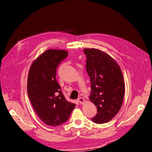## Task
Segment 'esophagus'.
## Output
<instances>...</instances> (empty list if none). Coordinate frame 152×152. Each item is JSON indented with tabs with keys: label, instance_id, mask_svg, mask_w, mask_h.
I'll list each match as a JSON object with an SVG mask.
<instances>
[{
	"label": "esophagus",
	"instance_id": "esophagus-1",
	"mask_svg": "<svg viewBox=\"0 0 152 152\" xmlns=\"http://www.w3.org/2000/svg\"><path fill=\"white\" fill-rule=\"evenodd\" d=\"M77 100H78V102H79L80 104H83V103H84V102H85L84 99L83 98H82V97L79 98H78Z\"/></svg>",
	"mask_w": 152,
	"mask_h": 152
}]
</instances>
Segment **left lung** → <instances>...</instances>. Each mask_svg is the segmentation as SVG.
Here are the masks:
<instances>
[{
	"mask_svg": "<svg viewBox=\"0 0 152 152\" xmlns=\"http://www.w3.org/2000/svg\"><path fill=\"white\" fill-rule=\"evenodd\" d=\"M86 70L90 77L89 99L97 108L91 118L96 124L111 121L120 110L124 96V81L120 67L108 54L96 49H85Z\"/></svg>",
	"mask_w": 152,
	"mask_h": 152,
	"instance_id": "left-lung-1",
	"label": "left lung"
}]
</instances>
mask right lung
I'll return each instance as SVG.
<instances>
[{
    "label": "right lung",
    "instance_id": "obj_1",
    "mask_svg": "<svg viewBox=\"0 0 152 152\" xmlns=\"http://www.w3.org/2000/svg\"><path fill=\"white\" fill-rule=\"evenodd\" d=\"M63 50L49 49L30 66L27 92L35 112L46 125L58 126L68 121L75 104L68 102L56 80L57 68L68 56Z\"/></svg>",
    "mask_w": 152,
    "mask_h": 152
}]
</instances>
